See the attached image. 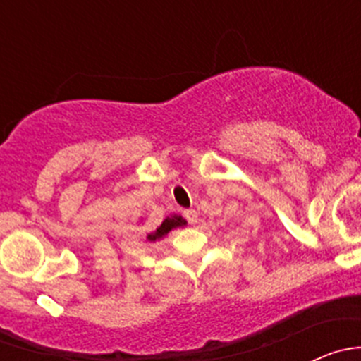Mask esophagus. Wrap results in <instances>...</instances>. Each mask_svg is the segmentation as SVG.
Returning a JSON list of instances; mask_svg holds the SVG:
<instances>
[{"instance_id":"esophagus-1","label":"esophagus","mask_w":361,"mask_h":361,"mask_svg":"<svg viewBox=\"0 0 361 361\" xmlns=\"http://www.w3.org/2000/svg\"><path fill=\"white\" fill-rule=\"evenodd\" d=\"M183 216L187 218V221L190 225H195L197 224V211L195 209H187V211H183Z\"/></svg>"}]
</instances>
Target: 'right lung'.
<instances>
[{"label":"right lung","mask_w":361,"mask_h":361,"mask_svg":"<svg viewBox=\"0 0 361 361\" xmlns=\"http://www.w3.org/2000/svg\"><path fill=\"white\" fill-rule=\"evenodd\" d=\"M185 224H187V221H185L181 216H176V214H174V216H167L166 220L162 221V225H160L157 231H155L154 234L148 235V239H150V241H155V239H160L162 235H166L167 232L173 231V228L183 227Z\"/></svg>","instance_id":"add662e5"}]
</instances>
